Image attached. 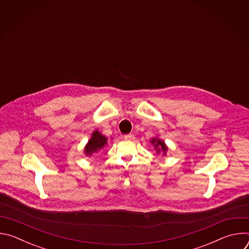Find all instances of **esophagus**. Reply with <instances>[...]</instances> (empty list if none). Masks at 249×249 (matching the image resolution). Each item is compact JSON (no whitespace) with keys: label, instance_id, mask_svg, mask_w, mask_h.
Masks as SVG:
<instances>
[{"label":"esophagus","instance_id":"obj_1","mask_svg":"<svg viewBox=\"0 0 249 249\" xmlns=\"http://www.w3.org/2000/svg\"><path fill=\"white\" fill-rule=\"evenodd\" d=\"M135 138V136L133 134H127V135H124V139L125 140H133Z\"/></svg>","mask_w":249,"mask_h":249}]
</instances>
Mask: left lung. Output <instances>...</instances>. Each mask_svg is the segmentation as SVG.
<instances>
[{
	"label": "left lung",
	"instance_id": "obj_1",
	"mask_svg": "<svg viewBox=\"0 0 249 249\" xmlns=\"http://www.w3.org/2000/svg\"><path fill=\"white\" fill-rule=\"evenodd\" d=\"M152 144L155 146V148H156V150H157L158 153L162 152V153L165 155V152L167 151V147L165 146L164 142H162V141L160 140V139L154 138V139L152 140Z\"/></svg>",
	"mask_w": 249,
	"mask_h": 249
}]
</instances>
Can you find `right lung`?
<instances>
[{"instance_id":"add662e5","label":"right lung","mask_w":249,"mask_h":249,"mask_svg":"<svg viewBox=\"0 0 249 249\" xmlns=\"http://www.w3.org/2000/svg\"><path fill=\"white\" fill-rule=\"evenodd\" d=\"M106 145H107V138L102 136L96 130L92 133L90 140L89 141V143L87 144V146L85 148V153H86L87 156H91L94 153L101 150L102 148H104Z\"/></svg>"}]
</instances>
